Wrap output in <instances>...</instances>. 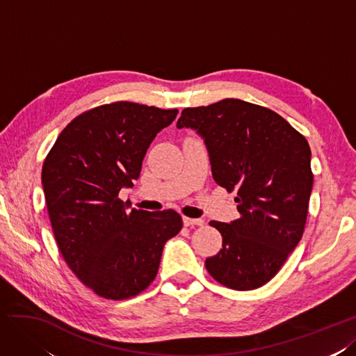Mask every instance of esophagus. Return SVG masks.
I'll use <instances>...</instances> for the list:
<instances>
[{"instance_id":"34e87169","label":"esophagus","mask_w":356,"mask_h":356,"mask_svg":"<svg viewBox=\"0 0 356 356\" xmlns=\"http://www.w3.org/2000/svg\"><path fill=\"white\" fill-rule=\"evenodd\" d=\"M184 225L185 227H194V225H204V219H192V218H186L184 216Z\"/></svg>"}]
</instances>
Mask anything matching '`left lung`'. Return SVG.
Here are the masks:
<instances>
[{"label":"left lung","mask_w":356,"mask_h":356,"mask_svg":"<svg viewBox=\"0 0 356 356\" xmlns=\"http://www.w3.org/2000/svg\"><path fill=\"white\" fill-rule=\"evenodd\" d=\"M204 138L213 179L234 198L240 218L211 220L222 249L206 259L220 285L249 291L276 276L302 237L313 186L306 137L276 111L237 98L184 108L177 128Z\"/></svg>","instance_id":"obj_1"}]
</instances>
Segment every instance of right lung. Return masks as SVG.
<instances>
[{
  "mask_svg": "<svg viewBox=\"0 0 356 356\" xmlns=\"http://www.w3.org/2000/svg\"><path fill=\"white\" fill-rule=\"evenodd\" d=\"M177 116L129 101L83 111L60 131L43 162L42 184L58 249L97 296L127 300L159 268L165 241L179 234L175 210H125L119 191L133 186L152 140Z\"/></svg>",
  "mask_w": 356,
  "mask_h": 356,
  "instance_id": "right-lung-1",
  "label": "right lung"
}]
</instances>
